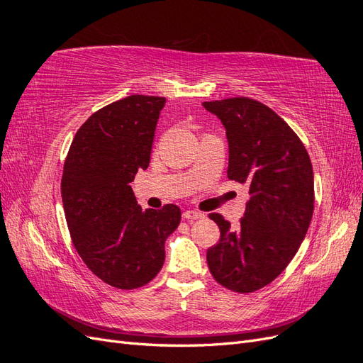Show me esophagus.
Masks as SVG:
<instances>
[{
	"label": "esophagus",
	"instance_id": "1",
	"mask_svg": "<svg viewBox=\"0 0 363 363\" xmlns=\"http://www.w3.org/2000/svg\"><path fill=\"white\" fill-rule=\"evenodd\" d=\"M183 218L188 219V221H195V219L204 218V215L201 212H196V211H186V212H183Z\"/></svg>",
	"mask_w": 363,
	"mask_h": 363
}]
</instances>
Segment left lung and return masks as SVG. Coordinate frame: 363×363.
Returning a JSON list of instances; mask_svg holds the SVG:
<instances>
[{"mask_svg": "<svg viewBox=\"0 0 363 363\" xmlns=\"http://www.w3.org/2000/svg\"><path fill=\"white\" fill-rule=\"evenodd\" d=\"M203 106L225 127L227 177L250 188L239 227L208 215L221 238L207 250V265L221 286L255 292L280 276L307 233L315 203L312 162L295 131L260 101L235 96Z\"/></svg>", "mask_w": 363, "mask_h": 363, "instance_id": "1", "label": "left lung"}]
</instances>
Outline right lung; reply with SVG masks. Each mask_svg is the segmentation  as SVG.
<instances>
[{
	"label": "right lung",
	"instance_id": "add662e5",
	"mask_svg": "<svg viewBox=\"0 0 363 363\" xmlns=\"http://www.w3.org/2000/svg\"><path fill=\"white\" fill-rule=\"evenodd\" d=\"M163 96L130 95L92 113L77 131L62 175L72 244L98 279L136 289L164 262V240L179 227V206H138L131 183L147 169Z\"/></svg>",
	"mask_w": 363,
	"mask_h": 363
}]
</instances>
